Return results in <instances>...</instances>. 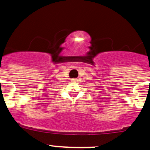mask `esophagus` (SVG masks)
<instances>
[{"label": "esophagus", "mask_w": 150, "mask_h": 150, "mask_svg": "<svg viewBox=\"0 0 150 150\" xmlns=\"http://www.w3.org/2000/svg\"><path fill=\"white\" fill-rule=\"evenodd\" d=\"M76 78H73V79H72V81H76Z\"/></svg>", "instance_id": "obj_1"}]
</instances>
